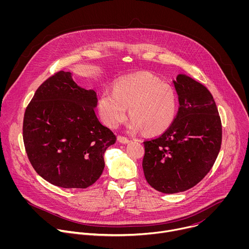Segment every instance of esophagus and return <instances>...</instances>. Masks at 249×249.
Here are the masks:
<instances>
[{"mask_svg":"<svg viewBox=\"0 0 249 249\" xmlns=\"http://www.w3.org/2000/svg\"><path fill=\"white\" fill-rule=\"evenodd\" d=\"M118 139H119V141L121 142L122 144H128L129 142L131 141L129 138H127V137H124V136H120Z\"/></svg>","mask_w":249,"mask_h":249,"instance_id":"34e87169","label":"esophagus"}]
</instances>
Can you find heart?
Here are the masks:
<instances>
[{
	"label": "heart",
	"mask_w": 249,
	"mask_h": 249,
	"mask_svg": "<svg viewBox=\"0 0 249 249\" xmlns=\"http://www.w3.org/2000/svg\"><path fill=\"white\" fill-rule=\"evenodd\" d=\"M132 118L131 129L142 127L148 133L163 132L172 123L177 108L172 86L150 73H137L117 80L113 91L104 90L98 100L102 120L112 128L127 117Z\"/></svg>",
	"instance_id": "b5f03b06"
}]
</instances>
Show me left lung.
Here are the masks:
<instances>
[{
  "instance_id": "1",
  "label": "left lung",
  "mask_w": 249,
  "mask_h": 249,
  "mask_svg": "<svg viewBox=\"0 0 249 249\" xmlns=\"http://www.w3.org/2000/svg\"><path fill=\"white\" fill-rule=\"evenodd\" d=\"M179 107L169 127L144 141L143 169L156 190L172 194L198 184L214 165L222 145V121L214 97L188 76L174 82Z\"/></svg>"
}]
</instances>
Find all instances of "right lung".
<instances>
[{
    "label": "right lung",
    "instance_id": "add662e5",
    "mask_svg": "<svg viewBox=\"0 0 249 249\" xmlns=\"http://www.w3.org/2000/svg\"><path fill=\"white\" fill-rule=\"evenodd\" d=\"M96 91L60 70L26 106L22 137L27 158L42 178L63 188H88L100 177L103 155L116 141L94 112Z\"/></svg>",
    "mask_w": 249,
    "mask_h": 249
}]
</instances>
